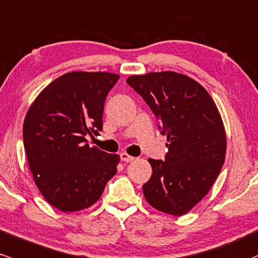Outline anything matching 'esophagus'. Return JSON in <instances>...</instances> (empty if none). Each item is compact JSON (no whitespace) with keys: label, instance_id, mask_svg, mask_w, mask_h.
Returning <instances> with one entry per match:
<instances>
[{"label":"esophagus","instance_id":"34e87169","mask_svg":"<svg viewBox=\"0 0 258 258\" xmlns=\"http://www.w3.org/2000/svg\"><path fill=\"white\" fill-rule=\"evenodd\" d=\"M120 158H121V160L122 161H126V163H130V161H132V160H135V158L132 157V155H130V154H127V153H121L120 154Z\"/></svg>","mask_w":258,"mask_h":258}]
</instances>
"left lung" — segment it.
Instances as JSON below:
<instances>
[{"label":"left lung","mask_w":258,"mask_h":258,"mask_svg":"<svg viewBox=\"0 0 258 258\" xmlns=\"http://www.w3.org/2000/svg\"><path fill=\"white\" fill-rule=\"evenodd\" d=\"M127 84L168 138L164 160L149 159L153 172L144 197L164 213L186 214L208 194L225 160L226 136L216 103L196 81L170 71L131 76Z\"/></svg>","instance_id":"obj_1"}]
</instances>
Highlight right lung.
<instances>
[{
    "mask_svg": "<svg viewBox=\"0 0 258 258\" xmlns=\"http://www.w3.org/2000/svg\"><path fill=\"white\" fill-rule=\"evenodd\" d=\"M120 76L70 72L45 88L28 110L23 142L35 185L62 212L94 205L117 171V154L89 147L103 130L105 99Z\"/></svg>",
    "mask_w": 258,
    "mask_h": 258,
    "instance_id": "1",
    "label": "right lung"
}]
</instances>
